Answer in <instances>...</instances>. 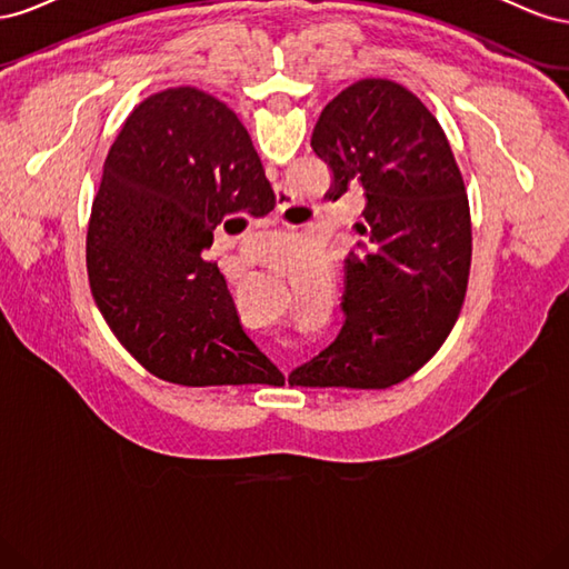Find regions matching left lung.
<instances>
[{
  "label": "left lung",
  "mask_w": 569,
  "mask_h": 569,
  "mask_svg": "<svg viewBox=\"0 0 569 569\" xmlns=\"http://www.w3.org/2000/svg\"><path fill=\"white\" fill-rule=\"evenodd\" d=\"M332 170L330 197L366 189L363 251L343 266V327L291 387L387 389L432 358L460 316L472 228L465 182L439 120L403 84L366 78L341 90L313 128Z\"/></svg>",
  "instance_id": "1"
}]
</instances>
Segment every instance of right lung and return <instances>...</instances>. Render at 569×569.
Returning <instances> with one entry per match:
<instances>
[{
	"instance_id": "1",
	"label": "right lung",
	"mask_w": 569,
	"mask_h": 569,
	"mask_svg": "<svg viewBox=\"0 0 569 569\" xmlns=\"http://www.w3.org/2000/svg\"><path fill=\"white\" fill-rule=\"evenodd\" d=\"M272 187L247 128L197 88L137 107L104 161L88 226V278L116 339L182 387L282 385L239 322L216 263L220 222L263 218Z\"/></svg>"
}]
</instances>
